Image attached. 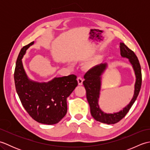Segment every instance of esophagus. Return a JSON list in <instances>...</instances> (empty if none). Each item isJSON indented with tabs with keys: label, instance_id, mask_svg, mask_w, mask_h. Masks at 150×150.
I'll use <instances>...</instances> for the list:
<instances>
[{
	"label": "esophagus",
	"instance_id": "34e87169",
	"mask_svg": "<svg viewBox=\"0 0 150 150\" xmlns=\"http://www.w3.org/2000/svg\"><path fill=\"white\" fill-rule=\"evenodd\" d=\"M77 81H78V84L79 85H82V82H83V79H82L81 77H79L77 78Z\"/></svg>",
	"mask_w": 150,
	"mask_h": 150
}]
</instances>
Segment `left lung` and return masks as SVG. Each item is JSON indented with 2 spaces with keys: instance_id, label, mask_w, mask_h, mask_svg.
<instances>
[{
  "instance_id": "left-lung-1",
  "label": "left lung",
  "mask_w": 150,
  "mask_h": 150,
  "mask_svg": "<svg viewBox=\"0 0 150 150\" xmlns=\"http://www.w3.org/2000/svg\"><path fill=\"white\" fill-rule=\"evenodd\" d=\"M120 48L121 56L129 59L134 69L137 78L133 97L129 104L122 110L113 114H108L104 113L98 106V99L99 98L100 90V75L106 68V64H100V65L93 67L84 76L85 80L83 82V85L86 91V98L90 106L91 116L97 121L107 124L117 123L126 116L137 98L142 84L141 67L137 57L123 42L120 43Z\"/></svg>"
}]
</instances>
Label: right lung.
Here are the masks:
<instances>
[{
  "label": "right lung",
  "mask_w": 150,
  "mask_h": 150,
  "mask_svg": "<svg viewBox=\"0 0 150 150\" xmlns=\"http://www.w3.org/2000/svg\"><path fill=\"white\" fill-rule=\"evenodd\" d=\"M31 42L21 49L16 62L15 85L22 106L37 122L47 125L58 123L67 113L66 98L77 86V76L69 75L55 78L47 83L28 79L22 66V58Z\"/></svg>",
  "instance_id": "right-lung-1"
}]
</instances>
